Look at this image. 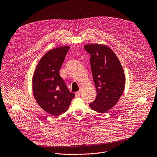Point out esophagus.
<instances>
[{"label":"esophagus","instance_id":"34e87169","mask_svg":"<svg viewBox=\"0 0 157 157\" xmlns=\"http://www.w3.org/2000/svg\"><path fill=\"white\" fill-rule=\"evenodd\" d=\"M75 94H76V97L79 96L81 94V91H77V92L75 93Z\"/></svg>","mask_w":157,"mask_h":157}]
</instances>
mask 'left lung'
<instances>
[{
    "mask_svg": "<svg viewBox=\"0 0 157 157\" xmlns=\"http://www.w3.org/2000/svg\"><path fill=\"white\" fill-rule=\"evenodd\" d=\"M84 48L91 55V68L97 91L96 100L89 104V107L98 113H107L124 93L125 78L123 68L115 53L105 44H87Z\"/></svg>",
    "mask_w": 157,
    "mask_h": 157,
    "instance_id": "1",
    "label": "left lung"
}]
</instances>
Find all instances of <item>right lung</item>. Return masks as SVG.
Listing matches in <instances>:
<instances>
[{
	"mask_svg": "<svg viewBox=\"0 0 157 157\" xmlns=\"http://www.w3.org/2000/svg\"><path fill=\"white\" fill-rule=\"evenodd\" d=\"M70 49L63 46L50 50L38 62L32 78L34 98L47 113L59 116L68 110L75 94L70 92L59 70Z\"/></svg>",
	"mask_w": 157,
	"mask_h": 157,
	"instance_id": "right-lung-1",
	"label": "right lung"
}]
</instances>
